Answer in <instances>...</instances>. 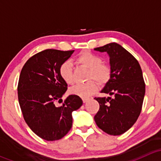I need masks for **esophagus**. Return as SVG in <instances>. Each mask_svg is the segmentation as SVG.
<instances>
[{"mask_svg": "<svg viewBox=\"0 0 161 161\" xmlns=\"http://www.w3.org/2000/svg\"><path fill=\"white\" fill-rule=\"evenodd\" d=\"M88 100H89V98H83V99H82V101H83L84 103H86V102L88 101Z\"/></svg>", "mask_w": 161, "mask_h": 161, "instance_id": "34e87169", "label": "esophagus"}]
</instances>
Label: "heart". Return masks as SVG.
<instances>
[{"label":"heart","instance_id":"obj_1","mask_svg":"<svg viewBox=\"0 0 161 161\" xmlns=\"http://www.w3.org/2000/svg\"><path fill=\"white\" fill-rule=\"evenodd\" d=\"M75 61L82 67L89 69L86 75V79L89 81L86 83L78 84L71 87L69 90V93L82 98H87L98 89V83L95 80L101 85H104L111 79V68L108 64L102 62L101 57L99 55L89 50H84L78 55ZM58 71L60 77L66 84H74L75 78L71 62L66 61L61 63Z\"/></svg>","mask_w":161,"mask_h":161}]
</instances>
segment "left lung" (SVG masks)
I'll return each instance as SVG.
<instances>
[{
  "instance_id": "1",
  "label": "left lung",
  "mask_w": 161,
  "mask_h": 161,
  "mask_svg": "<svg viewBox=\"0 0 161 161\" xmlns=\"http://www.w3.org/2000/svg\"><path fill=\"white\" fill-rule=\"evenodd\" d=\"M108 52L111 76L101 91L114 97H95L100 109L96 124L111 136L123 134L136 123L142 111L146 85L139 63L132 54L116 43L95 48Z\"/></svg>"
}]
</instances>
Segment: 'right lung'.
I'll return each instance as SVG.
<instances>
[{
  "instance_id": "1",
  "label": "right lung",
  "mask_w": 161,
  "mask_h": 161,
  "mask_svg": "<svg viewBox=\"0 0 161 161\" xmlns=\"http://www.w3.org/2000/svg\"><path fill=\"white\" fill-rule=\"evenodd\" d=\"M74 50L46 49L25 62L18 83V98L24 120L39 137L54 141L64 137L72 126L71 113L82 105L79 97L70 95L61 106L68 85L59 75V67Z\"/></svg>"
}]
</instances>
